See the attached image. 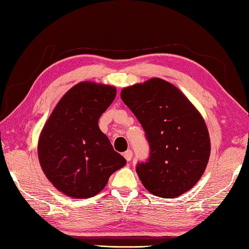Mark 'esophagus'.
Returning a JSON list of instances; mask_svg holds the SVG:
<instances>
[{
	"label": "esophagus",
	"mask_w": 249,
	"mask_h": 249,
	"mask_svg": "<svg viewBox=\"0 0 249 249\" xmlns=\"http://www.w3.org/2000/svg\"><path fill=\"white\" fill-rule=\"evenodd\" d=\"M124 157H125V159L127 160V161H130V160H132V158H133V153H132V150H126L125 153H124Z\"/></svg>",
	"instance_id": "1"
}]
</instances>
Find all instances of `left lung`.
I'll list each match as a JSON object with an SVG mask.
<instances>
[{"mask_svg":"<svg viewBox=\"0 0 249 249\" xmlns=\"http://www.w3.org/2000/svg\"><path fill=\"white\" fill-rule=\"evenodd\" d=\"M121 98L149 144L148 159L136 166L144 187L165 199L190 190L203 175L211 153L208 127L195 105L159 78L124 88Z\"/></svg>","mask_w":249,"mask_h":249,"instance_id":"8db88e82","label":"left lung"}]
</instances>
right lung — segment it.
<instances>
[{
  "label": "right lung",
  "instance_id": "1",
  "mask_svg": "<svg viewBox=\"0 0 249 249\" xmlns=\"http://www.w3.org/2000/svg\"><path fill=\"white\" fill-rule=\"evenodd\" d=\"M112 86L83 81L67 92L46 122L38 141L45 176L64 195L88 199L107 185L126 159L101 132L99 119L114 101Z\"/></svg>",
  "mask_w": 249,
  "mask_h": 249
}]
</instances>
